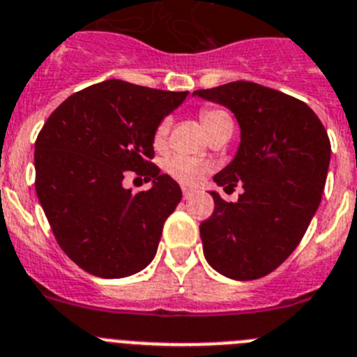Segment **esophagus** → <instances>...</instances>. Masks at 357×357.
Masks as SVG:
<instances>
[{"mask_svg":"<svg viewBox=\"0 0 357 357\" xmlns=\"http://www.w3.org/2000/svg\"><path fill=\"white\" fill-rule=\"evenodd\" d=\"M181 190H183V197H185V199H190L192 194H194V190H192V188H188V187H183Z\"/></svg>","mask_w":357,"mask_h":357,"instance_id":"esophagus-1","label":"esophagus"}]
</instances>
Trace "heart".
I'll list each match as a JSON object with an SVG mask.
<instances>
[{
  "mask_svg": "<svg viewBox=\"0 0 357 357\" xmlns=\"http://www.w3.org/2000/svg\"><path fill=\"white\" fill-rule=\"evenodd\" d=\"M199 122L203 126V129L206 131V135L212 138L215 132H219L221 129L228 126H234L231 123L230 114L226 111L219 109V107H203L199 111ZM170 122L167 119L161 120L156 126L153 132V145L156 151H163L167 145V136H169ZM165 172L172 179L179 181L181 185H197V183L203 179L204 172H206V167L197 163V161L187 160V158L181 156H172L165 161Z\"/></svg>",
  "mask_w": 357,
  "mask_h": 357,
  "instance_id": "heart-1",
  "label": "heart"
}]
</instances>
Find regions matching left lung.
Listing matches in <instances>:
<instances>
[{"instance_id":"left-lung-1","label":"left lung","mask_w":357,"mask_h":357,"mask_svg":"<svg viewBox=\"0 0 357 357\" xmlns=\"http://www.w3.org/2000/svg\"><path fill=\"white\" fill-rule=\"evenodd\" d=\"M194 95L226 105L241 126L230 165L213 176L225 190L244 192L201 222L204 259L234 280L266 277L294 252L321 201L331 161L324 123L305 102L266 86L235 80Z\"/></svg>"}]
</instances>
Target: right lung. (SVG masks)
Masks as SVG:
<instances>
[{
  "label": "right lung",
  "instance_id": "add662e5",
  "mask_svg": "<svg viewBox=\"0 0 357 357\" xmlns=\"http://www.w3.org/2000/svg\"><path fill=\"white\" fill-rule=\"evenodd\" d=\"M188 91L109 79L73 93L37 135L36 192L63 252L102 278L151 264L181 188L153 163V132ZM129 172L153 181L132 195Z\"/></svg>",
  "mask_w": 357,
  "mask_h": 357
}]
</instances>
